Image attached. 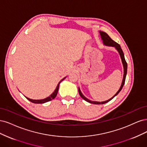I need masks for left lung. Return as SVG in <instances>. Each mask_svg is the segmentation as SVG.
I'll return each instance as SVG.
<instances>
[{
    "mask_svg": "<svg viewBox=\"0 0 147 147\" xmlns=\"http://www.w3.org/2000/svg\"><path fill=\"white\" fill-rule=\"evenodd\" d=\"M99 34H100L101 38V40H102V42L104 45L107 46H112V47H114V48L117 49V51L118 52V53L120 54V58L121 59V61H122V64H123V69H124V74H123V80H122V82H121V86L118 90V92L115 94V95L112 96L111 98H110L109 99H108L107 101H102V102H98V101H91L88 99V98H87L86 96H85L84 94L82 93L81 91H80V90L79 88V87L78 88V90H79V95L81 96V98L84 99L85 101H86L90 103L91 104H94V105H103V104H105L109 101H110L111 99H112L113 98H114L115 96H117V94L119 93V92L121 90V89L123 87L124 84H125V79H126V76L127 74V63L125 60V56H124V54H123V52L120 46L118 45V43L115 41H113V40L111 39V38L109 36L106 32H104L102 31H99Z\"/></svg>",
    "mask_w": 147,
    "mask_h": 147,
    "instance_id": "8db88e82",
    "label": "left lung"
}]
</instances>
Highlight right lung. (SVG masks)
Wrapping results in <instances>:
<instances>
[{"label": "right lung", "instance_id": "add662e5", "mask_svg": "<svg viewBox=\"0 0 147 147\" xmlns=\"http://www.w3.org/2000/svg\"><path fill=\"white\" fill-rule=\"evenodd\" d=\"M66 78H67V77L64 78L63 79H61V80H60V81L59 82V84H58V85H57V87H56L55 90H54V92L53 93H52L49 96L47 97V98H45V99H32L27 98V97H26V98L28 99V100L30 101V102H33V103H35V104H43V103H45V102H46L50 101L52 100V99H54V98L56 97L58 91H59V85H60V82H61V81H62V80H63Z\"/></svg>", "mask_w": 147, "mask_h": 147}]
</instances>
